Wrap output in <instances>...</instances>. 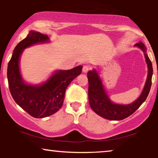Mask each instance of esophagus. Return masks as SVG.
<instances>
[{"mask_svg": "<svg viewBox=\"0 0 158 158\" xmlns=\"http://www.w3.org/2000/svg\"><path fill=\"white\" fill-rule=\"evenodd\" d=\"M89 70V66H88V65H85V66H83V69H82L83 73H87Z\"/></svg>", "mask_w": 158, "mask_h": 158, "instance_id": "1", "label": "esophagus"}]
</instances>
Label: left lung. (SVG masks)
Segmentation results:
<instances>
[{
	"mask_svg": "<svg viewBox=\"0 0 158 158\" xmlns=\"http://www.w3.org/2000/svg\"><path fill=\"white\" fill-rule=\"evenodd\" d=\"M135 46H137L144 52L148 67V74L142 94L139 98L132 103L129 105L113 103L107 95L102 81L99 77L97 71L93 70L89 71L87 73V78L89 81L88 97H89V106L94 113L104 118L112 120V121L124 119L133 114L148 98L152 85L153 72L152 62L149 58L148 54L146 53L147 48L144 44L139 42V43H136Z\"/></svg>",
	"mask_w": 158,
	"mask_h": 158,
	"instance_id": "1",
	"label": "left lung"
}]
</instances>
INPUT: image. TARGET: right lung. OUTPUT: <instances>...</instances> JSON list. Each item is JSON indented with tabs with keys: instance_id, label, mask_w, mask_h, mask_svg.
Returning <instances> with one entry per match:
<instances>
[{
	"instance_id": "obj_1",
	"label": "right lung",
	"mask_w": 158,
	"mask_h": 158,
	"mask_svg": "<svg viewBox=\"0 0 158 158\" xmlns=\"http://www.w3.org/2000/svg\"><path fill=\"white\" fill-rule=\"evenodd\" d=\"M48 42V35L30 31L26 38L14 48L7 69L8 87L12 98L23 110L37 118L49 116L61 108L66 88L82 70V66H78L70 70L56 71L40 85L25 83L19 71V59L23 50L35 44Z\"/></svg>"
}]
</instances>
